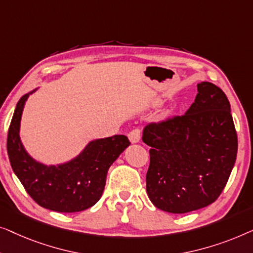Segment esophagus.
Here are the masks:
<instances>
[{
    "mask_svg": "<svg viewBox=\"0 0 253 253\" xmlns=\"http://www.w3.org/2000/svg\"><path fill=\"white\" fill-rule=\"evenodd\" d=\"M141 130L140 129H134L129 131V134H128V138H129L130 143H138L141 140Z\"/></svg>",
    "mask_w": 253,
    "mask_h": 253,
    "instance_id": "1",
    "label": "esophagus"
}]
</instances>
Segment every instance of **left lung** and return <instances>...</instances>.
<instances>
[{
    "instance_id": "obj_1",
    "label": "left lung",
    "mask_w": 253,
    "mask_h": 253,
    "mask_svg": "<svg viewBox=\"0 0 253 253\" xmlns=\"http://www.w3.org/2000/svg\"><path fill=\"white\" fill-rule=\"evenodd\" d=\"M195 102L183 116L150 124L142 140L150 149L147 193L169 213H187L220 196L237 155L228 98L208 81L197 84Z\"/></svg>"
}]
</instances>
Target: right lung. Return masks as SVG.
Returning <instances> with one entry per match:
<instances>
[{"instance_id":"right-lung-1","label":"right lung","mask_w":253,"mask_h":253,"mask_svg":"<svg viewBox=\"0 0 253 253\" xmlns=\"http://www.w3.org/2000/svg\"><path fill=\"white\" fill-rule=\"evenodd\" d=\"M17 103L8 131V155L13 172L27 194L42 208L56 212H80L95 205L105 187L110 166L129 145L125 135L95 138L76 157L48 165L32 157L20 138L21 116L31 94Z\"/></svg>"}]
</instances>
